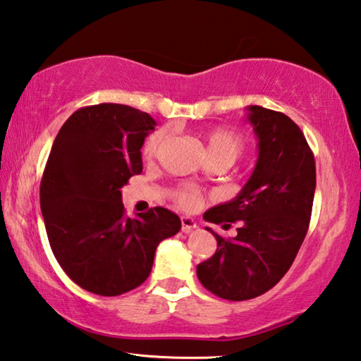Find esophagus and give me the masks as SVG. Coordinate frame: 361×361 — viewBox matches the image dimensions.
<instances>
[{
    "label": "esophagus",
    "mask_w": 361,
    "mask_h": 361,
    "mask_svg": "<svg viewBox=\"0 0 361 361\" xmlns=\"http://www.w3.org/2000/svg\"><path fill=\"white\" fill-rule=\"evenodd\" d=\"M180 225H182V231L184 233H190L192 230H195L198 226V224L195 222V219L187 217V216L180 217Z\"/></svg>",
    "instance_id": "34e87169"
}]
</instances>
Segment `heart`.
Here are the masks:
<instances>
[{
    "instance_id": "1",
    "label": "heart",
    "mask_w": 361,
    "mask_h": 361,
    "mask_svg": "<svg viewBox=\"0 0 361 361\" xmlns=\"http://www.w3.org/2000/svg\"><path fill=\"white\" fill-rule=\"evenodd\" d=\"M166 139V131L157 130L147 136L142 152L145 157H154ZM206 152L209 160H224L230 164L235 163L244 154L245 142L239 133L225 126L212 128L204 135ZM177 204L184 209H193L200 204V193L193 187H184L176 193Z\"/></svg>"
}]
</instances>
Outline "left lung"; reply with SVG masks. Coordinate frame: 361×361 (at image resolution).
Returning a JSON list of instances; mask_svg holds the SVG:
<instances>
[{"mask_svg": "<svg viewBox=\"0 0 361 361\" xmlns=\"http://www.w3.org/2000/svg\"><path fill=\"white\" fill-rule=\"evenodd\" d=\"M247 122L258 137L254 173L236 198L203 216L211 224L241 225L233 239L206 228L217 250L197 267L200 282L230 301L267 293L286 276L306 238L315 192L314 155L300 126L262 106L247 107Z\"/></svg>", "mask_w": 361, "mask_h": 361, "instance_id": "1", "label": "left lung"}]
</instances>
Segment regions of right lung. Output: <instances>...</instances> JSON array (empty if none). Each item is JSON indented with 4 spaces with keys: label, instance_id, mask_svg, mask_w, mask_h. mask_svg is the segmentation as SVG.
Instances as JSON below:
<instances>
[{
    "label": "right lung",
    "instance_id": "1",
    "mask_svg": "<svg viewBox=\"0 0 361 361\" xmlns=\"http://www.w3.org/2000/svg\"><path fill=\"white\" fill-rule=\"evenodd\" d=\"M149 114L103 103L75 111L56 135L39 200L56 262L79 287L117 296L147 279L157 245L180 219L154 207L125 216L122 187L142 173L141 147L155 128Z\"/></svg>",
    "mask_w": 361,
    "mask_h": 361
}]
</instances>
